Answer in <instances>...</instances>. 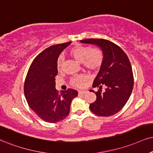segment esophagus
Instances as JSON below:
<instances>
[{
  "label": "esophagus",
  "mask_w": 153,
  "mask_h": 153,
  "mask_svg": "<svg viewBox=\"0 0 153 153\" xmlns=\"http://www.w3.org/2000/svg\"><path fill=\"white\" fill-rule=\"evenodd\" d=\"M87 92L86 90H79L78 91V94H84Z\"/></svg>",
  "instance_id": "obj_1"
}]
</instances>
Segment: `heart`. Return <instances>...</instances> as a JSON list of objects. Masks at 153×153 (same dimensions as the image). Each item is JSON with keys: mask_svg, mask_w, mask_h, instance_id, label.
Here are the masks:
<instances>
[{"mask_svg": "<svg viewBox=\"0 0 153 153\" xmlns=\"http://www.w3.org/2000/svg\"><path fill=\"white\" fill-rule=\"evenodd\" d=\"M70 54L75 60L82 62L83 65L90 71H97L101 68L104 61V55L102 51L97 48L91 49L90 46H77L73 47L70 51ZM63 62L62 56L59 57L58 60V69L61 70ZM85 80V77L83 75L75 77L71 80L73 85L75 86H82Z\"/></svg>", "mask_w": 153, "mask_h": 153, "instance_id": "1", "label": "heart"}]
</instances>
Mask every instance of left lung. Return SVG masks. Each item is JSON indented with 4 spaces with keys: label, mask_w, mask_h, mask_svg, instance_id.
Instances as JSON below:
<instances>
[{
    "label": "left lung",
    "mask_w": 153,
    "mask_h": 153,
    "mask_svg": "<svg viewBox=\"0 0 153 153\" xmlns=\"http://www.w3.org/2000/svg\"><path fill=\"white\" fill-rule=\"evenodd\" d=\"M81 43L99 46L104 61L92 87L99 88L96 101L90 104L91 111L97 116L110 117L119 112L128 102L133 88L132 68L127 55L119 46L103 39H87ZM105 91L101 92L102 85Z\"/></svg>",
    "instance_id": "left-lung-1"
}]
</instances>
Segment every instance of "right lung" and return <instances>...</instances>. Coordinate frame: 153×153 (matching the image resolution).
<instances>
[{
	"mask_svg": "<svg viewBox=\"0 0 153 153\" xmlns=\"http://www.w3.org/2000/svg\"><path fill=\"white\" fill-rule=\"evenodd\" d=\"M71 43L56 44L42 51L33 60L25 78L24 93L28 105L46 122L56 123L68 117L71 102L78 96L73 89L59 94L55 88L58 58Z\"/></svg>",
	"mask_w": 153,
	"mask_h": 153,
	"instance_id": "1",
	"label": "right lung"
}]
</instances>
